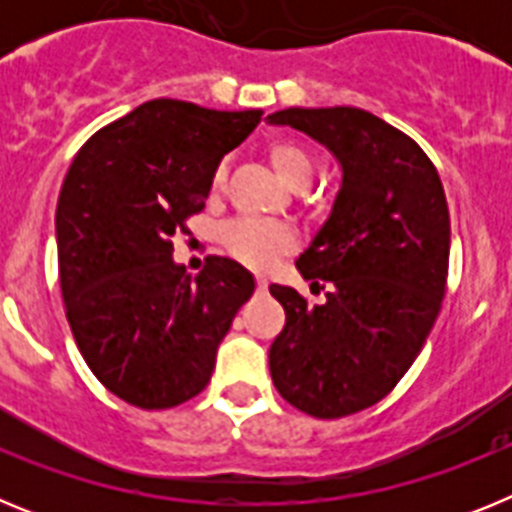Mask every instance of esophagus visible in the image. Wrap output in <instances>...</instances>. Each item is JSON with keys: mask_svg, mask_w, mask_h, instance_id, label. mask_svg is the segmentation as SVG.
<instances>
[{"mask_svg": "<svg viewBox=\"0 0 512 512\" xmlns=\"http://www.w3.org/2000/svg\"><path fill=\"white\" fill-rule=\"evenodd\" d=\"M256 289H259V292H261V295H264V292H266V289H269V282H266V279H256Z\"/></svg>", "mask_w": 512, "mask_h": 512, "instance_id": "34e87169", "label": "esophagus"}]
</instances>
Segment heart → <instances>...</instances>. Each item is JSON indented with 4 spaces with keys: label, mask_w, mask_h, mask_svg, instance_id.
I'll return each instance as SVG.
<instances>
[{
    "label": "heart",
    "mask_w": 512,
    "mask_h": 512,
    "mask_svg": "<svg viewBox=\"0 0 512 512\" xmlns=\"http://www.w3.org/2000/svg\"><path fill=\"white\" fill-rule=\"evenodd\" d=\"M271 164L277 169L284 182L292 187H305L315 174V161L310 151L297 140H277L269 148ZM225 166L220 164L212 174V187H223ZM225 251L235 261L251 266V269H269L277 264L279 256L295 251L297 235L295 230L284 223H271V220H256V217H238L228 223L220 233Z\"/></svg>",
    "instance_id": "b5f03b06"
}]
</instances>
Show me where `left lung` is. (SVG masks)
<instances>
[{
	"mask_svg": "<svg viewBox=\"0 0 512 512\" xmlns=\"http://www.w3.org/2000/svg\"><path fill=\"white\" fill-rule=\"evenodd\" d=\"M269 122L323 143L343 169L330 217L297 259L325 302L269 287L287 312L269 348L274 387L312 418H343L395 390L436 323L449 277V205L423 148L372 112L289 107Z\"/></svg>",
	"mask_w": 512,
	"mask_h": 512,
	"instance_id": "1",
	"label": "left lung"
}]
</instances>
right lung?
<instances>
[{
    "label": "right lung",
    "instance_id": "add662e5",
    "mask_svg": "<svg viewBox=\"0 0 512 512\" xmlns=\"http://www.w3.org/2000/svg\"><path fill=\"white\" fill-rule=\"evenodd\" d=\"M261 115L151 99L97 130L63 179L56 243L66 318L94 377L135 408L200 395L253 295L251 274L225 256L187 274L171 259V238L205 210L220 158Z\"/></svg>",
    "mask_w": 512,
    "mask_h": 512
}]
</instances>
